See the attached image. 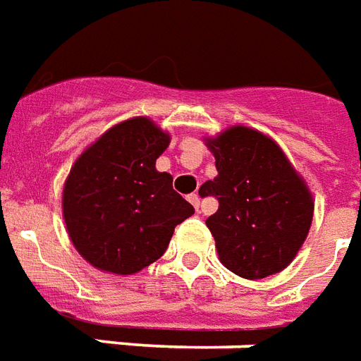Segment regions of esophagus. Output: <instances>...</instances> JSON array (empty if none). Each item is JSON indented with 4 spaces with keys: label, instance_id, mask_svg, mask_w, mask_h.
Instances as JSON below:
<instances>
[{
    "label": "esophagus",
    "instance_id": "1",
    "mask_svg": "<svg viewBox=\"0 0 361 361\" xmlns=\"http://www.w3.org/2000/svg\"><path fill=\"white\" fill-rule=\"evenodd\" d=\"M188 199H189V202H191V204H193L195 208H199V204H201V197H199V195L191 193L188 197Z\"/></svg>",
    "mask_w": 361,
    "mask_h": 361
}]
</instances>
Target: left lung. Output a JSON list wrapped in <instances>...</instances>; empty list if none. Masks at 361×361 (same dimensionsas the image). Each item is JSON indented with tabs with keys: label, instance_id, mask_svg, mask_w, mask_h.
<instances>
[{
	"label": "left lung",
	"instance_id": "left-lung-1",
	"mask_svg": "<svg viewBox=\"0 0 361 361\" xmlns=\"http://www.w3.org/2000/svg\"><path fill=\"white\" fill-rule=\"evenodd\" d=\"M204 145L218 176L202 197L220 207L207 220L220 262L243 279H264L287 268L308 237L314 197L287 154L266 133L235 124Z\"/></svg>",
	"mask_w": 361,
	"mask_h": 361
}]
</instances>
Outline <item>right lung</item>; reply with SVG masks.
<instances>
[{
	"instance_id": "right-lung-1",
	"label": "right lung",
	"mask_w": 361,
	"mask_h": 361,
	"mask_svg": "<svg viewBox=\"0 0 361 361\" xmlns=\"http://www.w3.org/2000/svg\"><path fill=\"white\" fill-rule=\"evenodd\" d=\"M172 135L147 116L109 128L74 160L63 185V220L93 268L133 276L164 255L195 208L172 189L157 159Z\"/></svg>"
}]
</instances>
